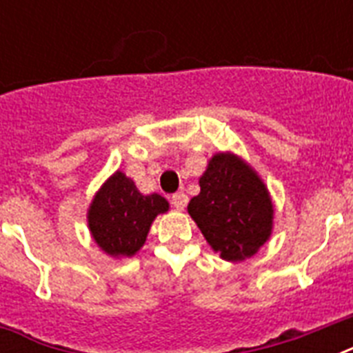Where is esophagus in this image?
<instances>
[{"label":"esophagus","mask_w":353,"mask_h":353,"mask_svg":"<svg viewBox=\"0 0 353 353\" xmlns=\"http://www.w3.org/2000/svg\"><path fill=\"white\" fill-rule=\"evenodd\" d=\"M187 203H188V198L185 192H177L172 196V205H174L177 210L185 209V207H187Z\"/></svg>","instance_id":"34e87169"}]
</instances>
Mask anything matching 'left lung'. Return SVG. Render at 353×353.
Masks as SVG:
<instances>
[{
    "instance_id": "8db88e82",
    "label": "left lung",
    "mask_w": 353,
    "mask_h": 353,
    "mask_svg": "<svg viewBox=\"0 0 353 353\" xmlns=\"http://www.w3.org/2000/svg\"><path fill=\"white\" fill-rule=\"evenodd\" d=\"M199 194L188 203L205 240L227 262L256 254L273 231V201L256 172L245 161L220 152L199 177Z\"/></svg>"
}]
</instances>
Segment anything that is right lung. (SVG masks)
<instances>
[{
	"label": "right lung",
	"instance_id": "obj_1",
	"mask_svg": "<svg viewBox=\"0 0 353 353\" xmlns=\"http://www.w3.org/2000/svg\"><path fill=\"white\" fill-rule=\"evenodd\" d=\"M168 210L159 194L144 196L117 170L99 188L88 210V227L97 245L110 256H133L144 245L152 221Z\"/></svg>",
	"mask_w": 353,
	"mask_h": 353
}]
</instances>
